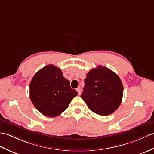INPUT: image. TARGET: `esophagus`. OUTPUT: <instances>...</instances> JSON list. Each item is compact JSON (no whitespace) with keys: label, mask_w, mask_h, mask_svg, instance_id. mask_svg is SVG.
<instances>
[{"label":"esophagus","mask_w":154,"mask_h":154,"mask_svg":"<svg viewBox=\"0 0 154 154\" xmlns=\"http://www.w3.org/2000/svg\"><path fill=\"white\" fill-rule=\"evenodd\" d=\"M77 92H78V94H79V95H80V94H81V88H80V87H78V88H77Z\"/></svg>","instance_id":"obj_1"}]
</instances>
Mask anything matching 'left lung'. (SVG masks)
Returning a JSON list of instances; mask_svg holds the SVG:
<instances>
[{
    "instance_id": "1",
    "label": "left lung",
    "mask_w": 154,
    "mask_h": 154,
    "mask_svg": "<svg viewBox=\"0 0 154 154\" xmlns=\"http://www.w3.org/2000/svg\"><path fill=\"white\" fill-rule=\"evenodd\" d=\"M123 87L117 75L102 66L87 74L81 96L88 108L100 116H108L119 108Z\"/></svg>"
}]
</instances>
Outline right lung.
<instances>
[{"label":"right lung","mask_w":154,"mask_h":154,"mask_svg":"<svg viewBox=\"0 0 154 154\" xmlns=\"http://www.w3.org/2000/svg\"><path fill=\"white\" fill-rule=\"evenodd\" d=\"M30 99L44 116L54 117L68 108L77 95L58 67L47 65L35 73L29 85Z\"/></svg>","instance_id":"1"}]
</instances>
